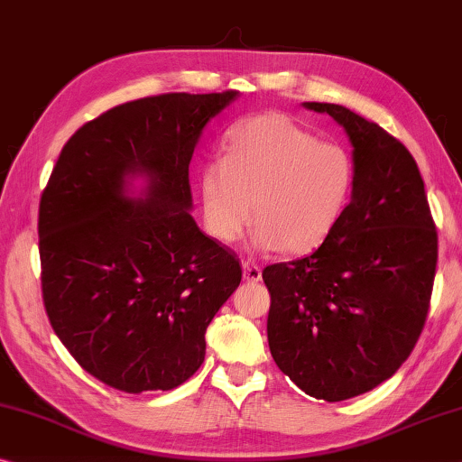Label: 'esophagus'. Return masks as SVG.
<instances>
[{
  "instance_id": "obj_1",
  "label": "esophagus",
  "mask_w": 462,
  "mask_h": 462,
  "mask_svg": "<svg viewBox=\"0 0 462 462\" xmlns=\"http://www.w3.org/2000/svg\"><path fill=\"white\" fill-rule=\"evenodd\" d=\"M243 275L246 282H259L261 280V267L254 265L251 261L243 263Z\"/></svg>"
}]
</instances>
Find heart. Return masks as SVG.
<instances>
[{
  "instance_id": "1",
  "label": "heart",
  "mask_w": 462,
  "mask_h": 462,
  "mask_svg": "<svg viewBox=\"0 0 462 462\" xmlns=\"http://www.w3.org/2000/svg\"><path fill=\"white\" fill-rule=\"evenodd\" d=\"M356 179V158L346 145L320 142L280 113L248 116L228 131L222 158L199 172L205 230L217 243H236L254 208V245L309 254L339 228Z\"/></svg>"
}]
</instances>
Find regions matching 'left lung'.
Here are the masks:
<instances>
[{
  "label": "left lung",
  "mask_w": 462,
  "mask_h": 462,
  "mask_svg": "<svg viewBox=\"0 0 462 462\" xmlns=\"http://www.w3.org/2000/svg\"><path fill=\"white\" fill-rule=\"evenodd\" d=\"M346 129L357 166L354 199L323 246L263 269L267 339L285 376L328 402L391 378L426 325L438 234L409 150L346 106L306 102Z\"/></svg>",
  "instance_id": "left-lung-1"
}]
</instances>
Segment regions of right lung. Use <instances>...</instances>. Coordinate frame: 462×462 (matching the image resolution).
Returning <instances> with one entry per match:
<instances>
[{"label": "right lung", "mask_w": 462, "mask_h": 462, "mask_svg": "<svg viewBox=\"0 0 462 462\" xmlns=\"http://www.w3.org/2000/svg\"><path fill=\"white\" fill-rule=\"evenodd\" d=\"M238 97L171 92L125 102L63 145L39 205L49 323L82 368L116 391H172L205 360V331L243 269L199 230L189 164ZM149 177L145 200L125 195Z\"/></svg>", "instance_id": "1"}]
</instances>
